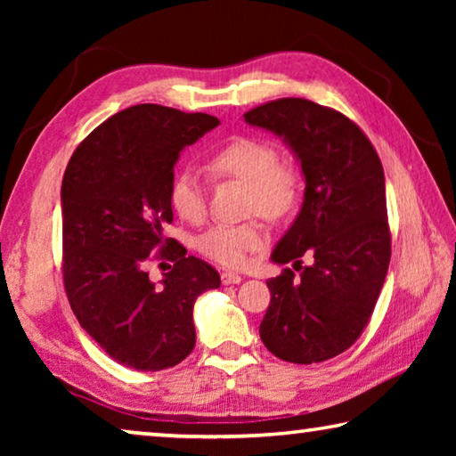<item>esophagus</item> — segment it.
Masks as SVG:
<instances>
[{"label": "esophagus", "mask_w": 456, "mask_h": 456, "mask_svg": "<svg viewBox=\"0 0 456 456\" xmlns=\"http://www.w3.org/2000/svg\"><path fill=\"white\" fill-rule=\"evenodd\" d=\"M221 281L225 283V285H231V283H241V281H243V277L239 275V273L225 272V273H221Z\"/></svg>", "instance_id": "34e87169"}]
</instances>
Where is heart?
<instances>
[{
    "label": "heart",
    "mask_w": 456,
    "mask_h": 456,
    "mask_svg": "<svg viewBox=\"0 0 456 456\" xmlns=\"http://www.w3.org/2000/svg\"><path fill=\"white\" fill-rule=\"evenodd\" d=\"M207 168L217 179H237L247 184L245 213L267 221H283L296 211L304 181L299 168L280 159L275 146L256 136H239L207 159ZM168 200L181 219L199 223L207 213V189L195 168H181L168 189ZM267 243V231L259 221L231 225L219 223L197 239V249L215 264L243 269Z\"/></svg>",
    "instance_id": "obj_1"
}]
</instances>
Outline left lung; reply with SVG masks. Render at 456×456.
Instances as JSON below:
<instances>
[{"label":"left lung","mask_w":456,"mask_h":456,"mask_svg":"<svg viewBox=\"0 0 456 456\" xmlns=\"http://www.w3.org/2000/svg\"><path fill=\"white\" fill-rule=\"evenodd\" d=\"M296 152L304 205L272 259L289 264L267 281L259 336L273 356L315 364L350 348L368 326L390 264L384 168L362 128L334 108L280 98L243 114ZM314 264L304 268L301 257Z\"/></svg>","instance_id":"1"}]
</instances>
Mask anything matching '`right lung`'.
<instances>
[{
  "mask_svg": "<svg viewBox=\"0 0 456 456\" xmlns=\"http://www.w3.org/2000/svg\"><path fill=\"white\" fill-rule=\"evenodd\" d=\"M217 125L219 118L203 112L136 104L92 130L66 167L61 275L68 302L90 338L126 368L157 372L187 358L195 348V299L221 285L217 269L187 257L179 241L165 237L181 151ZM151 258L175 261L160 286L148 280Z\"/></svg>",
  "mask_w": 456,
  "mask_h": 456,
  "instance_id": "add662e5",
  "label": "right lung"
}]
</instances>
